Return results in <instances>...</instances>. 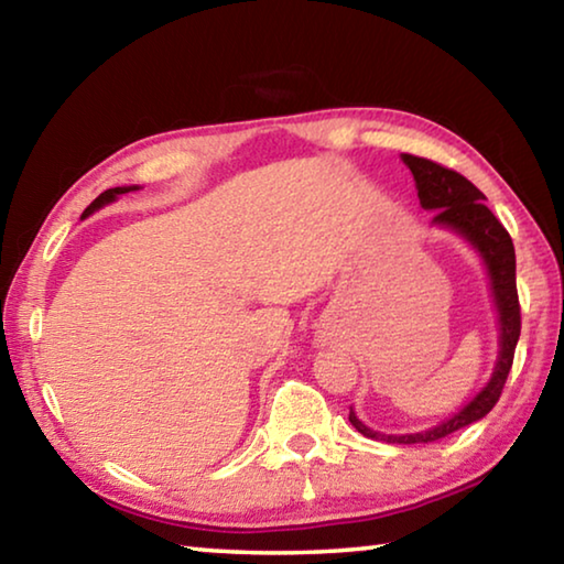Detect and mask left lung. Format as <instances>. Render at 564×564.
Segmentation results:
<instances>
[{"mask_svg": "<svg viewBox=\"0 0 564 564\" xmlns=\"http://www.w3.org/2000/svg\"><path fill=\"white\" fill-rule=\"evenodd\" d=\"M405 166L413 171L415 188L420 206L427 212H435L433 224L451 228V231L460 234L465 241H470L477 253L482 256L485 269L490 275L492 285V299L495 308H498L500 318V356L498 366L490 383L477 393L470 403H467L460 413L447 417L445 423L431 427V431L413 433V435H383L370 431L360 423L356 413L350 410V425L366 437L398 445H415V443H433L441 437L451 435L460 427H467L470 423L485 417L500 400V393L505 388V380L512 368L514 346L520 338V301H518V283H514V246L510 234L505 231V226L495 218V214L485 206L482 191L473 186L463 174H457L453 169H445L435 164L431 159H420L413 154H403Z\"/></svg>", "mask_w": 564, "mask_h": 564, "instance_id": "left-lung-1", "label": "left lung"}]
</instances>
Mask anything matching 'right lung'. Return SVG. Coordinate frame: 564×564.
<instances>
[{
  "mask_svg": "<svg viewBox=\"0 0 564 564\" xmlns=\"http://www.w3.org/2000/svg\"><path fill=\"white\" fill-rule=\"evenodd\" d=\"M133 188H139V186H117V188H107V191H104L101 196L94 198V202L87 206V212H84V216H82V218H87L89 214L99 212L101 206H107V204H111V202H117V196H119V194H127V191H133Z\"/></svg>",
  "mask_w": 564,
  "mask_h": 564,
  "instance_id": "add662e5",
  "label": "right lung"
}]
</instances>
